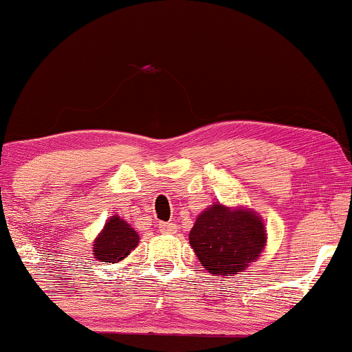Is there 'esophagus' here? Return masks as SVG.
<instances>
[{"instance_id": "obj_1", "label": "esophagus", "mask_w": 352, "mask_h": 352, "mask_svg": "<svg viewBox=\"0 0 352 352\" xmlns=\"http://www.w3.org/2000/svg\"><path fill=\"white\" fill-rule=\"evenodd\" d=\"M157 231L163 232V234H175L177 231V226L173 223H160L157 224Z\"/></svg>"}]
</instances>
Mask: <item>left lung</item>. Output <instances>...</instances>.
Returning <instances> with one entry per match:
<instances>
[{
  "instance_id": "left-lung-1",
  "label": "left lung",
  "mask_w": 352,
  "mask_h": 352,
  "mask_svg": "<svg viewBox=\"0 0 352 352\" xmlns=\"http://www.w3.org/2000/svg\"><path fill=\"white\" fill-rule=\"evenodd\" d=\"M266 243L263 218L246 206L211 204L189 231V244L199 263L221 278L239 274L258 261Z\"/></svg>"
}]
</instances>
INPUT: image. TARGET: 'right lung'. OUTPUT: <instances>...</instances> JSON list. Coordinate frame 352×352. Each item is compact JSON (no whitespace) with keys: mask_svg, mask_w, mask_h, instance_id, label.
Returning a JSON list of instances; mask_svg holds the SVG:
<instances>
[{"mask_svg":"<svg viewBox=\"0 0 352 352\" xmlns=\"http://www.w3.org/2000/svg\"><path fill=\"white\" fill-rule=\"evenodd\" d=\"M140 243V234L128 221L113 214L106 219L100 234L94 238L93 256L102 264H116L128 258L129 252Z\"/></svg>","mask_w":352,"mask_h":352,"instance_id":"1","label":"right lung"}]
</instances>
